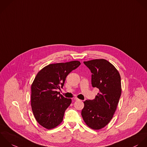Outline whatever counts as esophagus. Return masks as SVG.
Listing matches in <instances>:
<instances>
[{
	"label": "esophagus",
	"instance_id": "obj_1",
	"mask_svg": "<svg viewBox=\"0 0 147 147\" xmlns=\"http://www.w3.org/2000/svg\"><path fill=\"white\" fill-rule=\"evenodd\" d=\"M74 99V100H76V101H80V100L78 99L77 97H75Z\"/></svg>",
	"mask_w": 147,
	"mask_h": 147
}]
</instances>
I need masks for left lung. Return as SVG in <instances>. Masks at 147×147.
<instances>
[{"instance_id":"obj_1","label":"left lung","mask_w":147,"mask_h":147,"mask_svg":"<svg viewBox=\"0 0 147 147\" xmlns=\"http://www.w3.org/2000/svg\"><path fill=\"white\" fill-rule=\"evenodd\" d=\"M90 70L92 85L99 89L94 100H86L81 115L90 128L98 130L107 125L116 111L121 94V77L109 61L96 59L84 62Z\"/></svg>"}]
</instances>
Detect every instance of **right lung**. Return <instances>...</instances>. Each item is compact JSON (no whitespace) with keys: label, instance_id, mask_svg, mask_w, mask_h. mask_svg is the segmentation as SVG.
<instances>
[{"label":"right lung","instance_id":"add662e5","mask_svg":"<svg viewBox=\"0 0 147 147\" xmlns=\"http://www.w3.org/2000/svg\"><path fill=\"white\" fill-rule=\"evenodd\" d=\"M81 63L73 61L50 64L38 71L31 84V106L36 121L47 129L58 126L71 103L56 91L63 87L67 76Z\"/></svg>","mask_w":147,"mask_h":147}]
</instances>
